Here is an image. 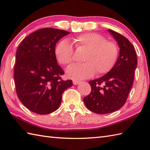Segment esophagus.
<instances>
[{
	"label": "esophagus",
	"instance_id": "34e87169",
	"mask_svg": "<svg viewBox=\"0 0 150 150\" xmlns=\"http://www.w3.org/2000/svg\"><path fill=\"white\" fill-rule=\"evenodd\" d=\"M80 81H73V83H74V85H77V84H79V83H80Z\"/></svg>",
	"mask_w": 150,
	"mask_h": 150
}]
</instances>
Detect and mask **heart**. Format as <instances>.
<instances>
[{
  "label": "heart",
  "instance_id": "heart-1",
  "mask_svg": "<svg viewBox=\"0 0 150 150\" xmlns=\"http://www.w3.org/2000/svg\"><path fill=\"white\" fill-rule=\"evenodd\" d=\"M72 43L77 49L85 51L82 64H75L67 70L68 77L73 79L89 78L96 73L103 75L110 71L117 59L119 50L112 41H106L102 35L85 33L73 38ZM74 50L68 40L59 42L55 47V56L59 64L67 66L73 61Z\"/></svg>",
  "mask_w": 150,
  "mask_h": 150
}]
</instances>
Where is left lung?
I'll return each instance as SVG.
<instances>
[{
  "mask_svg": "<svg viewBox=\"0 0 150 150\" xmlns=\"http://www.w3.org/2000/svg\"><path fill=\"white\" fill-rule=\"evenodd\" d=\"M107 31L117 41L119 56L110 71L89 82L91 92L83 98L89 110L100 114L115 112L124 105L133 84L137 65L136 52L129 40L115 31Z\"/></svg>",
  "mask_w": 150,
  "mask_h": 150,
  "instance_id": "left-lung-1",
  "label": "left lung"
}]
</instances>
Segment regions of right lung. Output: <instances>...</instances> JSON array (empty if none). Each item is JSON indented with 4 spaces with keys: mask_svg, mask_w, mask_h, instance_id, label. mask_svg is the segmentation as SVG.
<instances>
[{
    "mask_svg": "<svg viewBox=\"0 0 150 150\" xmlns=\"http://www.w3.org/2000/svg\"><path fill=\"white\" fill-rule=\"evenodd\" d=\"M69 33L45 28L38 30L20 43L14 71L16 91L23 105L38 114L54 112L60 106L62 95L73 85L61 81L64 71L55 56L56 43Z\"/></svg>",
    "mask_w": 150,
    "mask_h": 150,
    "instance_id": "add662e5",
    "label": "right lung"
}]
</instances>
